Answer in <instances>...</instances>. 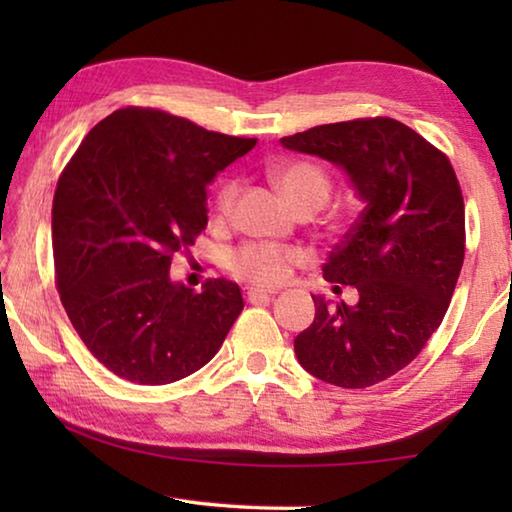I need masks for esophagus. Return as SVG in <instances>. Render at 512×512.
Returning a JSON list of instances; mask_svg holds the SVG:
<instances>
[{
	"mask_svg": "<svg viewBox=\"0 0 512 512\" xmlns=\"http://www.w3.org/2000/svg\"><path fill=\"white\" fill-rule=\"evenodd\" d=\"M246 296H248V302H266L273 298V293L264 289H248Z\"/></svg>",
	"mask_w": 512,
	"mask_h": 512,
	"instance_id": "34e87169",
	"label": "esophagus"
}]
</instances>
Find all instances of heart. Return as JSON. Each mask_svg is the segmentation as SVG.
Here are the masks:
<instances>
[{
  "label": "heart",
  "mask_w": 512,
  "mask_h": 512,
  "mask_svg": "<svg viewBox=\"0 0 512 512\" xmlns=\"http://www.w3.org/2000/svg\"><path fill=\"white\" fill-rule=\"evenodd\" d=\"M273 183L293 210L300 207H323L332 194V176L314 160H293L271 171ZM237 180H223L214 194V214L228 216L237 196ZM305 255L296 248L275 244H244L228 257V271L257 287H275L287 280L291 266L300 264Z\"/></svg>",
  "instance_id": "obj_1"
}]
</instances>
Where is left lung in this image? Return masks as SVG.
Segmentation results:
<instances>
[{"label": "left lung", "mask_w": 512, "mask_h": 512, "mask_svg": "<svg viewBox=\"0 0 512 512\" xmlns=\"http://www.w3.org/2000/svg\"><path fill=\"white\" fill-rule=\"evenodd\" d=\"M348 173L366 203L323 275L357 305L311 296L316 318L293 341L300 366L341 388H368L409 366L443 323L465 257V205L447 155L391 117L282 137Z\"/></svg>", "instance_id": "1"}]
</instances>
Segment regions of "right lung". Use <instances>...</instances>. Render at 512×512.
<instances>
[{
  "instance_id": "right-lung-1",
  "label": "right lung",
  "mask_w": 512,
  "mask_h": 512,
  "mask_svg": "<svg viewBox=\"0 0 512 512\" xmlns=\"http://www.w3.org/2000/svg\"><path fill=\"white\" fill-rule=\"evenodd\" d=\"M255 137L205 131L158 108L115 110L85 135L56 185L51 239L60 302L117 377L162 386L203 368L244 309L235 282H171L207 225L205 185Z\"/></svg>"
}]
</instances>
